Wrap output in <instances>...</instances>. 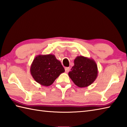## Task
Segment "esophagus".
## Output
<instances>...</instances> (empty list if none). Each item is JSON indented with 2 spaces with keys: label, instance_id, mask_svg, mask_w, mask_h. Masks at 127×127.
Instances as JSON below:
<instances>
[{
  "label": "esophagus",
  "instance_id": "34e87169",
  "mask_svg": "<svg viewBox=\"0 0 127 127\" xmlns=\"http://www.w3.org/2000/svg\"><path fill=\"white\" fill-rule=\"evenodd\" d=\"M69 70H70V68H69V67H66V68H65V71L66 73H68Z\"/></svg>",
  "mask_w": 127,
  "mask_h": 127
}]
</instances>
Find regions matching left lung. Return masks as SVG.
<instances>
[{"label": "left lung", "instance_id": "1", "mask_svg": "<svg viewBox=\"0 0 127 127\" xmlns=\"http://www.w3.org/2000/svg\"><path fill=\"white\" fill-rule=\"evenodd\" d=\"M74 65L68 75L73 83L79 88L90 85L98 75L97 66L92 58L78 56L74 59Z\"/></svg>", "mask_w": 127, "mask_h": 127}]
</instances>
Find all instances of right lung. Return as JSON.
Here are the masks:
<instances>
[{
  "label": "right lung",
  "instance_id": "right-lung-1",
  "mask_svg": "<svg viewBox=\"0 0 127 127\" xmlns=\"http://www.w3.org/2000/svg\"><path fill=\"white\" fill-rule=\"evenodd\" d=\"M65 70L53 54L37 56L31 64L30 72L37 83L44 86L51 85Z\"/></svg>",
  "mask_w": 127,
  "mask_h": 127
}]
</instances>
